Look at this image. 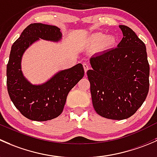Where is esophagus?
I'll list each match as a JSON object with an SVG mask.
<instances>
[{
  "instance_id": "1",
  "label": "esophagus",
  "mask_w": 157,
  "mask_h": 157,
  "mask_svg": "<svg viewBox=\"0 0 157 157\" xmlns=\"http://www.w3.org/2000/svg\"><path fill=\"white\" fill-rule=\"evenodd\" d=\"M83 67H84V70H85V74H86L87 71H88V69H89V67H88V64L85 63H83Z\"/></svg>"
}]
</instances>
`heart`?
I'll return each instance as SVG.
<instances>
[{"label": "heart", "mask_w": 157, "mask_h": 157, "mask_svg": "<svg viewBox=\"0 0 157 157\" xmlns=\"http://www.w3.org/2000/svg\"><path fill=\"white\" fill-rule=\"evenodd\" d=\"M102 42H103V46L105 48H112L116 45L117 42V38L114 35L106 36L102 32H97L89 35L85 40V44L89 48L98 46Z\"/></svg>", "instance_id": "1"}]
</instances>
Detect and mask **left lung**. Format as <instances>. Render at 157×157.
Returning <instances> with one entry per match:
<instances>
[{
  "instance_id": "1",
  "label": "left lung",
  "mask_w": 157,
  "mask_h": 157,
  "mask_svg": "<svg viewBox=\"0 0 157 157\" xmlns=\"http://www.w3.org/2000/svg\"><path fill=\"white\" fill-rule=\"evenodd\" d=\"M123 38L117 48L90 57L87 72L97 113L122 120L135 113L149 90L150 67L146 46L132 29L121 25Z\"/></svg>"
}]
</instances>
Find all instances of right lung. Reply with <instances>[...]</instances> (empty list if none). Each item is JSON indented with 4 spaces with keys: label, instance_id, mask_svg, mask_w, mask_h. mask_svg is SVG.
Segmentation results:
<instances>
[{
    "label": "right lung",
    "instance_id": "right-lung-1",
    "mask_svg": "<svg viewBox=\"0 0 157 157\" xmlns=\"http://www.w3.org/2000/svg\"><path fill=\"white\" fill-rule=\"evenodd\" d=\"M40 39L53 42L62 40L60 29L55 25L32 23L26 27L12 45L6 67V85L11 101L17 109L30 120L55 119L62 113L67 95L84 76L82 63L58 71L51 78L38 85L31 83L22 71V56Z\"/></svg>",
    "mask_w": 157,
    "mask_h": 157
}]
</instances>
